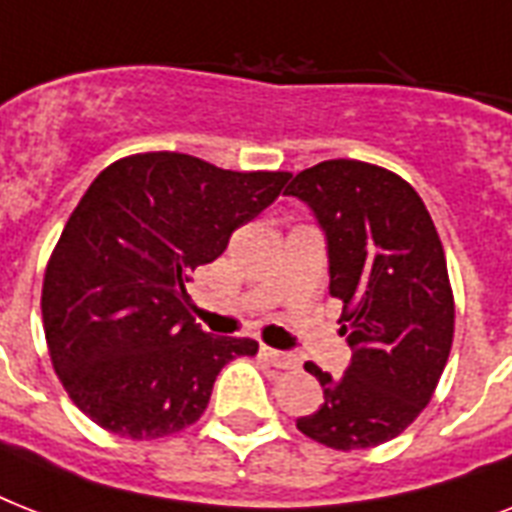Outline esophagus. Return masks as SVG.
Segmentation results:
<instances>
[{
  "label": "esophagus",
  "mask_w": 512,
  "mask_h": 512,
  "mask_svg": "<svg viewBox=\"0 0 512 512\" xmlns=\"http://www.w3.org/2000/svg\"><path fill=\"white\" fill-rule=\"evenodd\" d=\"M260 356H263V361L276 366V369H297V366H300V358H297L295 353H284V350L268 348V345L260 348Z\"/></svg>",
  "instance_id": "obj_1"
}]
</instances>
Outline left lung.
Segmentation results:
<instances>
[{
  "label": "left lung",
  "mask_w": 512,
  "mask_h": 512,
  "mask_svg": "<svg viewBox=\"0 0 512 512\" xmlns=\"http://www.w3.org/2000/svg\"><path fill=\"white\" fill-rule=\"evenodd\" d=\"M284 193L305 201L327 236L329 295L353 350L337 380L305 364L324 404L297 428L340 452L385 444L428 406L452 350L454 295L436 225L404 177L356 159L303 170Z\"/></svg>",
  "instance_id": "obj_1"
}]
</instances>
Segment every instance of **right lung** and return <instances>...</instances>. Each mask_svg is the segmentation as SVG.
<instances>
[{
	"label": "right lung",
	"instance_id": "obj_1",
	"mask_svg": "<svg viewBox=\"0 0 512 512\" xmlns=\"http://www.w3.org/2000/svg\"><path fill=\"white\" fill-rule=\"evenodd\" d=\"M289 177L151 151L92 180L42 287L52 366L92 422L132 441L172 436L204 414L228 361L255 356L249 337L204 332L185 287Z\"/></svg>",
	"mask_w": 512,
	"mask_h": 512
}]
</instances>
